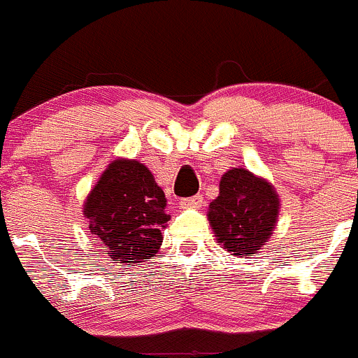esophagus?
Instances as JSON below:
<instances>
[{"mask_svg":"<svg viewBox=\"0 0 358 358\" xmlns=\"http://www.w3.org/2000/svg\"><path fill=\"white\" fill-rule=\"evenodd\" d=\"M179 205L182 208H200L203 205V196L201 194H196V196H191V198H182L179 201Z\"/></svg>","mask_w":358,"mask_h":358,"instance_id":"1","label":"esophagus"}]
</instances>
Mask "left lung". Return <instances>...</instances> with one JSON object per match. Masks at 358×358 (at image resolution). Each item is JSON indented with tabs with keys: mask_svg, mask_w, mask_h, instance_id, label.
I'll return each instance as SVG.
<instances>
[{
	"mask_svg": "<svg viewBox=\"0 0 358 358\" xmlns=\"http://www.w3.org/2000/svg\"><path fill=\"white\" fill-rule=\"evenodd\" d=\"M280 200L266 179L247 169H231L219 182V196L208 205V221L219 245L231 256L259 252L273 233Z\"/></svg>",
	"mask_w": 358,
	"mask_h": 358,
	"instance_id": "left-lung-1",
	"label": "left lung"
}]
</instances>
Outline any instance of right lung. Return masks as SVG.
Here are the masks:
<instances>
[{"mask_svg": "<svg viewBox=\"0 0 358 358\" xmlns=\"http://www.w3.org/2000/svg\"><path fill=\"white\" fill-rule=\"evenodd\" d=\"M167 198L146 165L118 158L92 187L83 205L88 228L115 263H143L160 250L171 215Z\"/></svg>", "mask_w": 358, "mask_h": 358, "instance_id": "add662e5", "label": "right lung"}]
</instances>
